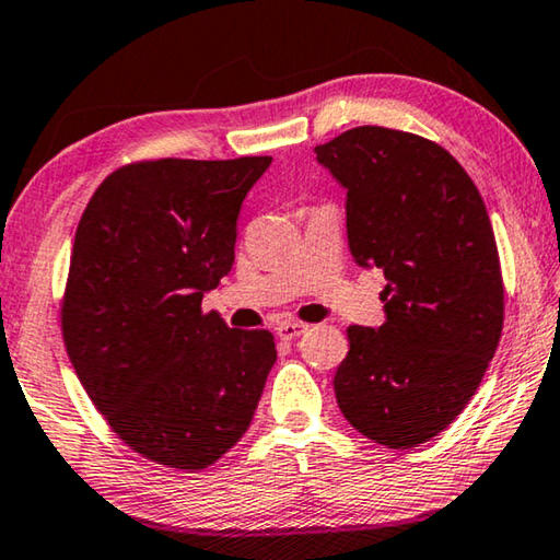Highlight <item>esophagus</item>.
<instances>
[{
  "label": "esophagus",
  "instance_id": "obj_1",
  "mask_svg": "<svg viewBox=\"0 0 560 560\" xmlns=\"http://www.w3.org/2000/svg\"><path fill=\"white\" fill-rule=\"evenodd\" d=\"M275 332H278L280 340H295V338H300V335L307 332V325L305 323H280L278 328H275Z\"/></svg>",
  "mask_w": 560,
  "mask_h": 560
}]
</instances>
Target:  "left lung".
<instances>
[{
  "mask_svg": "<svg viewBox=\"0 0 560 560\" xmlns=\"http://www.w3.org/2000/svg\"><path fill=\"white\" fill-rule=\"evenodd\" d=\"M315 154L348 190L352 257L388 280L381 328H348L335 398L370 441L416 448L460 416L501 340L503 278L483 197L448 150L410 132L355 127Z\"/></svg>",
  "mask_w": 560,
  "mask_h": 560,
  "instance_id": "left-lung-1",
  "label": "left lung"
}]
</instances>
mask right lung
<instances>
[{"label": "right lung", "mask_w": 560, "mask_h": 560, "mask_svg": "<svg viewBox=\"0 0 560 560\" xmlns=\"http://www.w3.org/2000/svg\"><path fill=\"white\" fill-rule=\"evenodd\" d=\"M270 162H132L94 190L77 225L67 355L109 428L160 466L220 460L250 428L278 360L272 332L202 313V295L235 262L245 195Z\"/></svg>", "instance_id": "add662e5"}]
</instances>
